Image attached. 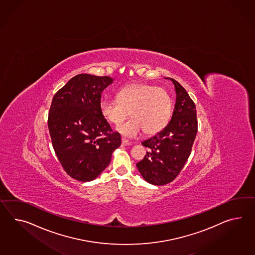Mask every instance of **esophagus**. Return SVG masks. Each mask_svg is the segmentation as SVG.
<instances>
[{"label":"esophagus","mask_w":255,"mask_h":255,"mask_svg":"<svg viewBox=\"0 0 255 255\" xmlns=\"http://www.w3.org/2000/svg\"><path fill=\"white\" fill-rule=\"evenodd\" d=\"M122 145H131V142H129L128 140L123 138L122 139Z\"/></svg>","instance_id":"esophagus-1"}]
</instances>
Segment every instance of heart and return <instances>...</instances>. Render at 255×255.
Instances as JSON below:
<instances>
[{
	"instance_id": "heart-1",
	"label": "heart",
	"mask_w": 255,
	"mask_h": 255,
	"mask_svg": "<svg viewBox=\"0 0 255 255\" xmlns=\"http://www.w3.org/2000/svg\"><path fill=\"white\" fill-rule=\"evenodd\" d=\"M100 111L107 122L115 125H120L130 112V121L117 128L124 136L133 138L143 130L147 135H154L168 125L172 101L164 88L137 84L122 88L117 100L102 99Z\"/></svg>"
}]
</instances>
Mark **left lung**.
<instances>
[{"label": "left lung", "instance_id": "left-lung-1", "mask_svg": "<svg viewBox=\"0 0 255 255\" xmlns=\"http://www.w3.org/2000/svg\"><path fill=\"white\" fill-rule=\"evenodd\" d=\"M168 79V78H167ZM176 103L168 125L143 141L148 151L136 164L144 180L154 185H165L179 175L190 156L197 133L195 104L186 90L172 78Z\"/></svg>", "mask_w": 255, "mask_h": 255}]
</instances>
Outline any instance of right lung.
Returning a JSON list of instances; mask_svg holds the SVG:
<instances>
[{
  "label": "right lung",
  "instance_id": "right-lung-1",
  "mask_svg": "<svg viewBox=\"0 0 255 255\" xmlns=\"http://www.w3.org/2000/svg\"><path fill=\"white\" fill-rule=\"evenodd\" d=\"M109 76L75 75L57 92L48 127L62 168L73 179L90 181L100 176L122 143L100 111L101 93L112 84Z\"/></svg>",
  "mask_w": 255,
  "mask_h": 255
}]
</instances>
